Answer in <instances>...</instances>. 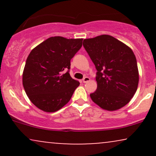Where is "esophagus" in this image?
<instances>
[{
  "mask_svg": "<svg viewBox=\"0 0 156 156\" xmlns=\"http://www.w3.org/2000/svg\"><path fill=\"white\" fill-rule=\"evenodd\" d=\"M90 80V78H89V77H84L83 78V80H82V81L83 82V83H87V82H88Z\"/></svg>",
  "mask_w": 156,
  "mask_h": 156,
  "instance_id": "esophagus-1",
  "label": "esophagus"
}]
</instances>
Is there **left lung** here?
<instances>
[{"label":"left lung","instance_id":"8db88e82","mask_svg":"<svg viewBox=\"0 0 156 156\" xmlns=\"http://www.w3.org/2000/svg\"><path fill=\"white\" fill-rule=\"evenodd\" d=\"M83 45L95 66L98 88L92 101L107 111L129 103L137 90L139 70L133 51L110 35L85 39Z\"/></svg>","mask_w":156,"mask_h":156}]
</instances>
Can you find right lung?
<instances>
[{
    "label": "right lung",
    "mask_w": 156,
    "mask_h": 156,
    "mask_svg": "<svg viewBox=\"0 0 156 156\" xmlns=\"http://www.w3.org/2000/svg\"><path fill=\"white\" fill-rule=\"evenodd\" d=\"M82 41L52 37L29 53L23 73V85L27 96L38 108L55 112L71 99L80 83L69 75L70 60L80 49Z\"/></svg>",
    "instance_id": "obj_1"
}]
</instances>
